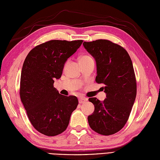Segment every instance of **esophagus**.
Returning a JSON list of instances; mask_svg holds the SVG:
<instances>
[{"mask_svg": "<svg viewBox=\"0 0 160 160\" xmlns=\"http://www.w3.org/2000/svg\"><path fill=\"white\" fill-rule=\"evenodd\" d=\"M87 100V98H84V97H80L79 98V103L80 104H84V103L86 102Z\"/></svg>", "mask_w": 160, "mask_h": 160, "instance_id": "34e87169", "label": "esophagus"}]
</instances>
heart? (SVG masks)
I'll list each match as a JSON object with an SVG mask.
<instances>
[{
  "label": "heart",
  "instance_id": "obj_1",
  "mask_svg": "<svg viewBox=\"0 0 160 160\" xmlns=\"http://www.w3.org/2000/svg\"><path fill=\"white\" fill-rule=\"evenodd\" d=\"M89 60H93L92 58H91L90 56L84 55L80 58V62H87V61H89Z\"/></svg>",
  "mask_w": 160,
  "mask_h": 160
}]
</instances>
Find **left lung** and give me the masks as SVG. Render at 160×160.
I'll return each mask as SVG.
<instances>
[{"label":"left lung","mask_w":160,"mask_h":160,"mask_svg":"<svg viewBox=\"0 0 160 160\" xmlns=\"http://www.w3.org/2000/svg\"><path fill=\"white\" fill-rule=\"evenodd\" d=\"M96 61V82L103 84L107 98H90L94 113L88 117L91 128L100 135L116 133L128 120L137 93V82L130 56L122 46L108 40L84 42Z\"/></svg>","instance_id":"obj_1"}]
</instances>
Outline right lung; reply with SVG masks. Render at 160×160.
Masks as SVG:
<instances>
[{
    "label": "right lung",
    "mask_w": 160,
    "mask_h": 160,
    "mask_svg": "<svg viewBox=\"0 0 160 160\" xmlns=\"http://www.w3.org/2000/svg\"><path fill=\"white\" fill-rule=\"evenodd\" d=\"M82 40H52L36 46L24 61L20 82V97L35 129L47 136L66 130L76 96H65L53 87L62 76L64 63L82 45Z\"/></svg>",
    "instance_id": "right-lung-1"
}]
</instances>
